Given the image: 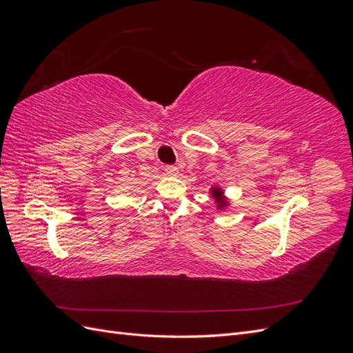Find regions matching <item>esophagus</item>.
Instances as JSON below:
<instances>
[{
    "label": "esophagus",
    "mask_w": 353,
    "mask_h": 353,
    "mask_svg": "<svg viewBox=\"0 0 353 353\" xmlns=\"http://www.w3.org/2000/svg\"><path fill=\"white\" fill-rule=\"evenodd\" d=\"M165 172H166L168 175H176V174H178V168L174 166V165H166V166H165Z\"/></svg>",
    "instance_id": "esophagus-1"
}]
</instances>
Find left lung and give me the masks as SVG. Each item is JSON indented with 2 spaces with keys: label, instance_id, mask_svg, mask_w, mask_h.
Returning <instances> with one entry per match:
<instances>
[{
  "label": "left lung",
  "instance_id": "obj_1",
  "mask_svg": "<svg viewBox=\"0 0 353 353\" xmlns=\"http://www.w3.org/2000/svg\"><path fill=\"white\" fill-rule=\"evenodd\" d=\"M213 193H215V194H216V196H218V194H219V191H216V190H215V191H213ZM222 205H223V203H222V201H221V203H219V206H222Z\"/></svg>",
  "mask_w": 353,
  "mask_h": 353
}]
</instances>
